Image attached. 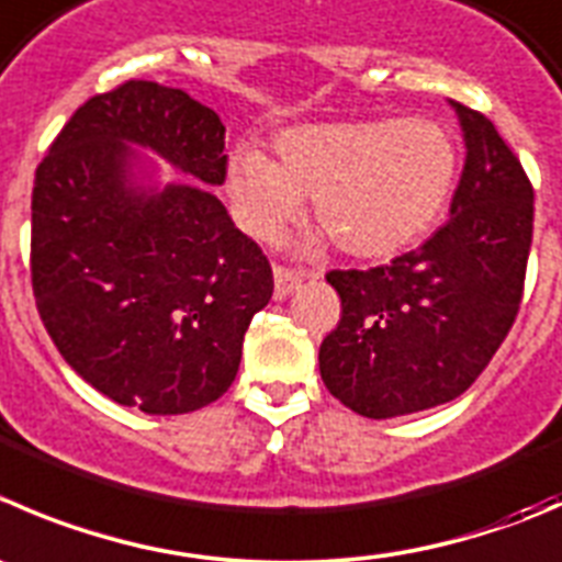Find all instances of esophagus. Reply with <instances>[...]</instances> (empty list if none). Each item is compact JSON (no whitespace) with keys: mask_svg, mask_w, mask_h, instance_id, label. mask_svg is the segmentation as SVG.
<instances>
[{"mask_svg":"<svg viewBox=\"0 0 562 562\" xmlns=\"http://www.w3.org/2000/svg\"><path fill=\"white\" fill-rule=\"evenodd\" d=\"M302 285V274L291 266H274V299H285Z\"/></svg>","mask_w":562,"mask_h":562,"instance_id":"1","label":"esophagus"}]
</instances>
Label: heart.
Wrapping results in <instances>:
<instances>
[{"label":"heart","instance_id":"heart-1","mask_svg":"<svg viewBox=\"0 0 562 562\" xmlns=\"http://www.w3.org/2000/svg\"><path fill=\"white\" fill-rule=\"evenodd\" d=\"M263 150L236 148L233 205L255 236H271L313 194V220L357 258H386L426 231L453 189V136L426 117L299 125Z\"/></svg>","mask_w":562,"mask_h":562}]
</instances>
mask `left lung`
Listing matches in <instances>:
<instances>
[{
    "instance_id": "8db88e82",
    "label": "left lung",
    "mask_w": 562,
    "mask_h": 562,
    "mask_svg": "<svg viewBox=\"0 0 562 562\" xmlns=\"http://www.w3.org/2000/svg\"><path fill=\"white\" fill-rule=\"evenodd\" d=\"M467 161L448 225L368 271H329L340 321L318 351L326 390L370 419L472 386L514 326L532 244V183L492 120L453 101Z\"/></svg>"
}]
</instances>
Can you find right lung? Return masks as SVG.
Instances as JSON below:
<instances>
[{"instance_id":"add662e5","label":"right lung","mask_w":562,"mask_h":562,"mask_svg":"<svg viewBox=\"0 0 562 562\" xmlns=\"http://www.w3.org/2000/svg\"><path fill=\"white\" fill-rule=\"evenodd\" d=\"M125 142L211 187L225 183L214 109L143 79L98 92L37 165L32 293L48 337L87 384L145 414L198 412L236 379L274 274L199 180L161 193L134 184Z\"/></svg>"}]
</instances>
